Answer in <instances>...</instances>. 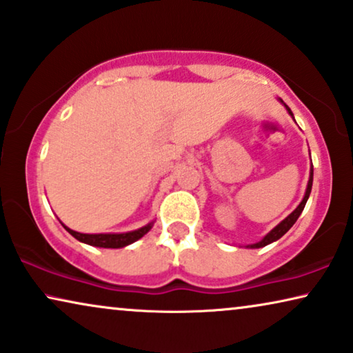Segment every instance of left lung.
<instances>
[{
	"label": "left lung",
	"instance_id": "left-lung-1",
	"mask_svg": "<svg viewBox=\"0 0 353 353\" xmlns=\"http://www.w3.org/2000/svg\"><path fill=\"white\" fill-rule=\"evenodd\" d=\"M279 101H281V103H283V99H279ZM283 104H284V103H283ZM284 108H286L288 112L292 115L291 109H289L286 104H284ZM312 185H313V165H312V168H310V178H308V185H307V190H305V196H303V199H302L301 204H299V205L296 207V210H294L292 214H289V215L286 216V219H284V220L281 221V223L274 226V228H273L272 231H270V233H268L267 236H265V238H263L262 241H259V243H255V244H250V245H248V248H250V249L265 248V245L274 243V241H278L279 238H281V236L286 234L288 231L291 230V226H292L294 223H296L299 216H301L303 207H305V204H307L308 196H310V192H312Z\"/></svg>",
	"mask_w": 353,
	"mask_h": 353
}]
</instances>
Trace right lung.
<instances>
[{"label":"right lung","instance_id":"add662e5","mask_svg":"<svg viewBox=\"0 0 353 353\" xmlns=\"http://www.w3.org/2000/svg\"><path fill=\"white\" fill-rule=\"evenodd\" d=\"M152 225H154V221L148 223L146 226H143V228L128 231V233H99V234H85V233H79V231L67 228L65 225H62V226H64V228L69 231V233L74 236L75 239H79L80 243L94 245V248L120 249V248H125V245L134 243V241H138L139 238H143V236L152 228Z\"/></svg>","mask_w":353,"mask_h":353}]
</instances>
